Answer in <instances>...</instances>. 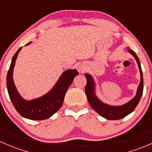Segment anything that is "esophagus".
<instances>
[{
  "instance_id": "34e87169",
  "label": "esophagus",
  "mask_w": 152,
  "mask_h": 152,
  "mask_svg": "<svg viewBox=\"0 0 152 152\" xmlns=\"http://www.w3.org/2000/svg\"><path fill=\"white\" fill-rule=\"evenodd\" d=\"M79 71L82 72V73H84V72H85V70H86V68H85V67H83V66H82V67H79Z\"/></svg>"
}]
</instances>
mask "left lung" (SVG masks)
I'll use <instances>...</instances> for the list:
<instances>
[{
  "mask_svg": "<svg viewBox=\"0 0 152 152\" xmlns=\"http://www.w3.org/2000/svg\"><path fill=\"white\" fill-rule=\"evenodd\" d=\"M128 51L132 55L134 59L137 61V65H138L139 70L140 73V82L137 87V93L135 96L132 100L127 102L126 104L121 106H112L103 103L99 98L96 96L95 93L96 89V84H95L94 79H93L92 76L88 73H86L85 77L87 79V85L85 86V93L87 96V100L89 104L92 107V108L102 117L108 119V120H119L123 118L126 117L132 113L135 107L138 104L140 100L143 91V79H142V72L140 66V62L138 57L131 49H129Z\"/></svg>",
  "mask_w": 152,
  "mask_h": 152,
  "instance_id": "8db88e82",
  "label": "left lung"
}]
</instances>
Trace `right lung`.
<instances>
[{
	"mask_svg": "<svg viewBox=\"0 0 152 152\" xmlns=\"http://www.w3.org/2000/svg\"><path fill=\"white\" fill-rule=\"evenodd\" d=\"M30 43L29 42L26 45ZM22 47L20 48L13 56L7 73V86L9 96L18 113L23 118L36 121L49 118L61 108L67 89L79 73L76 69L65 70L48 93L37 99L30 101L25 100L18 92L13 81L15 61Z\"/></svg>",
	"mask_w": 152,
	"mask_h": 152,
	"instance_id": "1",
	"label": "right lung"
}]
</instances>
